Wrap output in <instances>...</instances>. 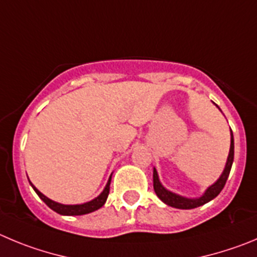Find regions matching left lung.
Masks as SVG:
<instances>
[{"label":"left lung","mask_w":257,"mask_h":257,"mask_svg":"<svg viewBox=\"0 0 257 257\" xmlns=\"http://www.w3.org/2000/svg\"><path fill=\"white\" fill-rule=\"evenodd\" d=\"M233 157H234V142H233V133L231 131V148H229V155L227 158V164L224 167V171L220 175L219 179L217 180V183L213 184L212 186L207 189V191L204 193V195L200 196L198 199H188L184 198V196H180L177 194L171 193V191L166 190L164 186L161 185L160 180H158V175L156 169H153V189H155L156 194L165 204L170 205V207L177 208V209H193V208H198L200 205L205 204L208 201L213 200L218 194L222 191V189L226 185V181L229 176V172H231L232 164H233Z\"/></svg>","instance_id":"8db88e82"}]
</instances>
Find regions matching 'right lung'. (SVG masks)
I'll return each instance as SVG.
<instances>
[{"label": "right lung", "mask_w": 257, "mask_h": 257, "mask_svg": "<svg viewBox=\"0 0 257 257\" xmlns=\"http://www.w3.org/2000/svg\"><path fill=\"white\" fill-rule=\"evenodd\" d=\"M110 181H111V176H110V179H109V181H107L106 186H105L104 191H102V193L100 194L97 198L93 199V200H91V201H88V203H85V204H77V205H64V204H59V203H56V201L50 200V199H48L47 196L43 195V194L40 193V191L38 190V189L35 188L33 184L31 183L30 184H31V186H33V189L35 190V193L39 195V198L44 201L45 204H47L50 209H53L54 212L58 213V214L82 215V214H87V213H91V212H95V210L100 209V208L105 204V201H106L107 195H109V191H110Z\"/></svg>", "instance_id": "add662e5"}]
</instances>
